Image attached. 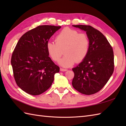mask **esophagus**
<instances>
[{"label":"esophagus","instance_id":"34e87169","mask_svg":"<svg viewBox=\"0 0 126 126\" xmlns=\"http://www.w3.org/2000/svg\"><path fill=\"white\" fill-rule=\"evenodd\" d=\"M60 70H61V71H67L68 70H67V69H66L60 68Z\"/></svg>","mask_w":126,"mask_h":126}]
</instances>
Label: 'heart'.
<instances>
[{"instance_id":"heart-1","label":"heart","mask_w":126,"mask_h":126,"mask_svg":"<svg viewBox=\"0 0 126 126\" xmlns=\"http://www.w3.org/2000/svg\"><path fill=\"white\" fill-rule=\"evenodd\" d=\"M90 39L87 34L66 27L62 29L55 38V43L48 42L47 50L52 60L58 62L63 55L65 56L59 62L63 67L68 68L74 63H81L88 55Z\"/></svg>"}]
</instances>
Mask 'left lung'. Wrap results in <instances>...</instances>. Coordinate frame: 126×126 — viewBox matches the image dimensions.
Returning <instances> with one entry per match:
<instances>
[{"label": "left lung", "mask_w": 126, "mask_h": 126, "mask_svg": "<svg viewBox=\"0 0 126 126\" xmlns=\"http://www.w3.org/2000/svg\"><path fill=\"white\" fill-rule=\"evenodd\" d=\"M86 31L90 49L85 60L73 69V87L85 95H92L102 89L113 73V48L100 31L90 25H73Z\"/></svg>", "instance_id": "1"}]
</instances>
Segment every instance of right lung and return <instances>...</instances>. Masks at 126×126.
I'll return each instance as SVG.
<instances>
[{"label":"right lung","mask_w":126,"mask_h":126,"mask_svg":"<svg viewBox=\"0 0 126 126\" xmlns=\"http://www.w3.org/2000/svg\"><path fill=\"white\" fill-rule=\"evenodd\" d=\"M61 26L39 25L20 37L11 57L13 76L18 86L26 93L38 95L51 87L60 67L47 50L50 37Z\"/></svg>","instance_id":"right-lung-1"}]
</instances>
